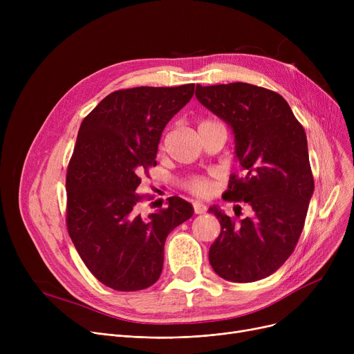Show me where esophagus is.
<instances>
[{"mask_svg": "<svg viewBox=\"0 0 354 354\" xmlns=\"http://www.w3.org/2000/svg\"><path fill=\"white\" fill-rule=\"evenodd\" d=\"M194 211H195V214H198V215L205 214V212H207V205H205V203H202V202L196 201V202H194Z\"/></svg>", "mask_w": 354, "mask_h": 354, "instance_id": "esophagus-1", "label": "esophagus"}]
</instances>
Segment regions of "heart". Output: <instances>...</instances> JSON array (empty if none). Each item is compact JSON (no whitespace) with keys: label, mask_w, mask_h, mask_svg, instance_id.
Wrapping results in <instances>:
<instances>
[{"label":"heart","mask_w":354,"mask_h":354,"mask_svg":"<svg viewBox=\"0 0 354 354\" xmlns=\"http://www.w3.org/2000/svg\"><path fill=\"white\" fill-rule=\"evenodd\" d=\"M211 123H215L214 120H203L201 126H205V124H211ZM187 188L194 192V194H198V195H208L211 192V183L205 179V178H199V176H195V178H191L187 183Z\"/></svg>","instance_id":"obj_1"}]
</instances>
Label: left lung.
Returning <instances> with one entry per match:
<instances>
[{
	"label": "left lung",
	"instance_id": "obj_1",
	"mask_svg": "<svg viewBox=\"0 0 354 354\" xmlns=\"http://www.w3.org/2000/svg\"><path fill=\"white\" fill-rule=\"evenodd\" d=\"M195 96L234 133L243 176L231 175L222 196L252 209L236 219L209 208L221 224L211 267L232 283L263 280L287 261L304 227L314 192L306 132L283 96L264 87L196 84Z\"/></svg>",
	"mask_w": 354,
	"mask_h": 354
}]
</instances>
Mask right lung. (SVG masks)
Wrapping results in <instances>:
<instances>
[{"instance_id":"add662e5","label":"right lung","mask_w":354,"mask_h":354,"mask_svg":"<svg viewBox=\"0 0 354 354\" xmlns=\"http://www.w3.org/2000/svg\"><path fill=\"white\" fill-rule=\"evenodd\" d=\"M195 84L135 87L106 96L80 124L68 163L67 230L97 280L118 291L155 284L166 236L194 215L179 196L142 216L140 174L156 166L165 126L194 96Z\"/></svg>"}]
</instances>
